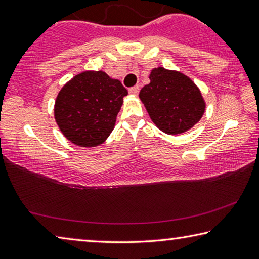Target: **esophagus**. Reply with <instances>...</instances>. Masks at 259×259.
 <instances>
[{
	"label": "esophagus",
	"instance_id": "1",
	"mask_svg": "<svg viewBox=\"0 0 259 259\" xmlns=\"http://www.w3.org/2000/svg\"><path fill=\"white\" fill-rule=\"evenodd\" d=\"M138 93H139V87L138 85L133 87V88H130V89H129V94L134 95V96H137Z\"/></svg>",
	"mask_w": 259,
	"mask_h": 259
}]
</instances>
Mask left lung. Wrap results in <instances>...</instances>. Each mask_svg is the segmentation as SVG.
<instances>
[{
	"instance_id": "1",
	"label": "left lung",
	"mask_w": 259,
	"mask_h": 259,
	"mask_svg": "<svg viewBox=\"0 0 259 259\" xmlns=\"http://www.w3.org/2000/svg\"><path fill=\"white\" fill-rule=\"evenodd\" d=\"M150 80L140 90L139 98L157 128L168 135H178L198 123L205 103L190 77L157 67L152 69Z\"/></svg>"
}]
</instances>
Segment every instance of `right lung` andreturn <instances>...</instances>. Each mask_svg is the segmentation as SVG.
Masks as SVG:
<instances>
[{
	"instance_id": "add662e5",
	"label": "right lung",
	"mask_w": 259,
	"mask_h": 259,
	"mask_svg": "<svg viewBox=\"0 0 259 259\" xmlns=\"http://www.w3.org/2000/svg\"><path fill=\"white\" fill-rule=\"evenodd\" d=\"M128 90L106 73L87 71L67 82L57 96L55 119L63 135L77 146L103 144L115 125Z\"/></svg>"
}]
</instances>
